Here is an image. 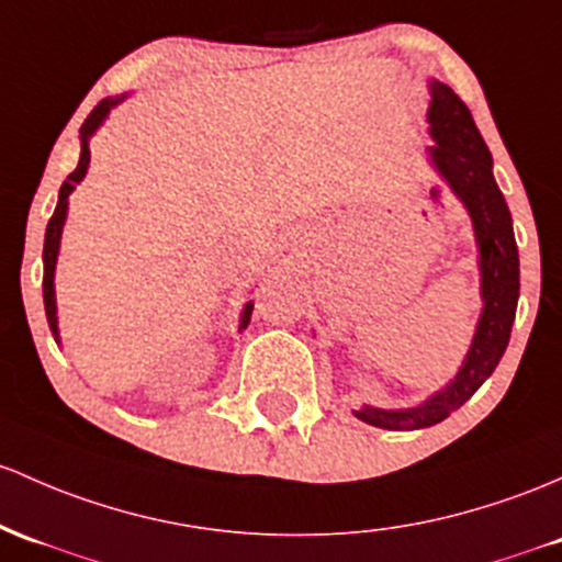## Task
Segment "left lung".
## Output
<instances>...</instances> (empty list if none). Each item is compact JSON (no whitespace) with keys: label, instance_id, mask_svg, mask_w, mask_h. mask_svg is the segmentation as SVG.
Instances as JSON below:
<instances>
[{"label":"left lung","instance_id":"1","mask_svg":"<svg viewBox=\"0 0 562 562\" xmlns=\"http://www.w3.org/2000/svg\"><path fill=\"white\" fill-rule=\"evenodd\" d=\"M429 92L427 122L435 144L427 149V157L437 176L459 196L472 218L483 310H480L477 328H474L464 362L442 390L429 394L424 403L413 408L362 405L360 411H355L360 422L392 431L435 427L453 411H459L485 384L509 344L517 295H520V258H517L515 232H512V215L493 178L488 146L474 125L470 109L448 85L431 79Z\"/></svg>","mask_w":562,"mask_h":562}]
</instances>
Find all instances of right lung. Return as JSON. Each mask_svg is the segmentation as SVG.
<instances>
[{"label": "right lung", "instance_id": "right-lung-1", "mask_svg": "<svg viewBox=\"0 0 562 562\" xmlns=\"http://www.w3.org/2000/svg\"><path fill=\"white\" fill-rule=\"evenodd\" d=\"M127 98L125 95H116V98H103L95 109L90 111V116L85 120L82 131H79V140H82V154H79V165L77 170L71 172L69 178L64 181V187L58 191V205H55V213L47 224L45 232V250H42V261H45V277H42V295H45V312H47V323H50V330L55 336V341L60 344V333H58V306H55V263H58V252H60V234H64V224H66V215H69V194L77 189V183L82 181L85 172L90 168V138L95 135L98 127L106 122L109 111L122 103ZM250 314H252V301L245 304L243 314H239V333L250 325Z\"/></svg>", "mask_w": 562, "mask_h": 562}]
</instances>
